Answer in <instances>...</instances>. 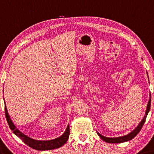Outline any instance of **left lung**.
Returning <instances> with one entry per match:
<instances>
[{
    "instance_id": "8db88e82",
    "label": "left lung",
    "mask_w": 154,
    "mask_h": 154,
    "mask_svg": "<svg viewBox=\"0 0 154 154\" xmlns=\"http://www.w3.org/2000/svg\"><path fill=\"white\" fill-rule=\"evenodd\" d=\"M150 97H151V94H150ZM150 106H151V97H150L149 100L145 116H144L143 120L140 121V123L138 124V125L136 127V128L130 134H127V135H125V136H120V137H116V138L106 137V136H102L101 134H100L99 132H97V134H98V135L100 136V138H101L102 140H104L105 142L109 143H121L126 142V141L131 140V139H133L136 135H137V134L139 133V131H140L141 128H143L144 123H145V122L146 118H147V114L149 113V110H150Z\"/></svg>"
}]
</instances>
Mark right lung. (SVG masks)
Listing matches in <instances>:
<instances>
[{"label": "right lung", "mask_w": 154, "mask_h": 154, "mask_svg": "<svg viewBox=\"0 0 154 154\" xmlns=\"http://www.w3.org/2000/svg\"><path fill=\"white\" fill-rule=\"evenodd\" d=\"M5 101V100H4ZM5 116L7 119V121L9 124V128L11 130L13 131V132L20 138L23 142L26 144L29 147L34 149L36 150L40 151H45V150H51V149H55L61 147L64 144L67 142L68 138H69L70 134V128L69 125H68L66 130H65L64 134L62 136H60L55 139H53V140H38L33 139L30 137H29L25 134L22 133L21 131L16 128V127L14 125L13 122H12L11 119L9 116L8 112H7L6 105H5Z\"/></svg>", "instance_id": "obj_1"}]
</instances>
